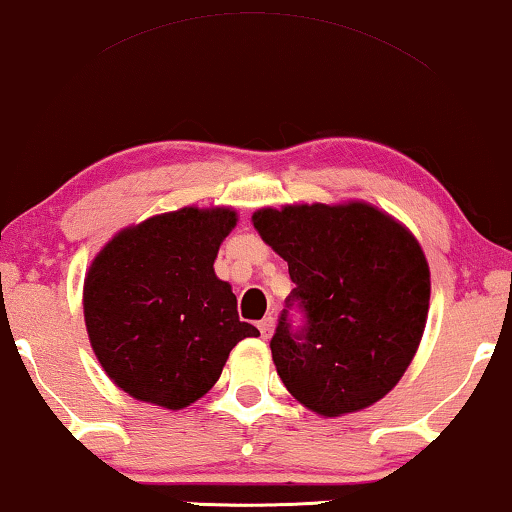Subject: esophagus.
Segmentation results:
<instances>
[{
    "label": "esophagus",
    "instance_id": "34e87169",
    "mask_svg": "<svg viewBox=\"0 0 512 512\" xmlns=\"http://www.w3.org/2000/svg\"><path fill=\"white\" fill-rule=\"evenodd\" d=\"M274 326H276L274 316H264V319L257 323V328H260V335H262L264 340L271 338V333H274Z\"/></svg>",
    "mask_w": 512,
    "mask_h": 512
}]
</instances>
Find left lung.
Wrapping results in <instances>:
<instances>
[{
  "label": "left lung",
  "instance_id": "1",
  "mask_svg": "<svg viewBox=\"0 0 512 512\" xmlns=\"http://www.w3.org/2000/svg\"><path fill=\"white\" fill-rule=\"evenodd\" d=\"M252 224L295 283L269 342L288 392L321 416L383 399L428 319L430 269L416 238L366 203L267 208Z\"/></svg>",
  "mask_w": 512,
  "mask_h": 512
}]
</instances>
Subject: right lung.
Instances as JSON below:
<instances>
[{
  "label": "right lung",
  "instance_id": "right-lung-1",
  "mask_svg": "<svg viewBox=\"0 0 512 512\" xmlns=\"http://www.w3.org/2000/svg\"><path fill=\"white\" fill-rule=\"evenodd\" d=\"M226 208H184L122 231L84 281V321L103 371L134 399L184 409L203 397L243 338L236 295L215 276Z\"/></svg>",
  "mask_w": 512,
  "mask_h": 512
}]
</instances>
